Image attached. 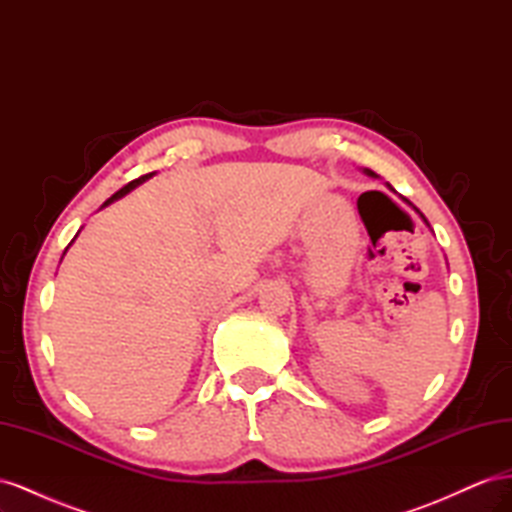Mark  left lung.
Returning a JSON list of instances; mask_svg holds the SVG:
<instances>
[{
	"label": "left lung",
	"instance_id": "1",
	"mask_svg": "<svg viewBox=\"0 0 512 512\" xmlns=\"http://www.w3.org/2000/svg\"><path fill=\"white\" fill-rule=\"evenodd\" d=\"M365 173H367V175H374V173H371V170H365Z\"/></svg>",
	"mask_w": 512,
	"mask_h": 512
}]
</instances>
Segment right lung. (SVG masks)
<instances>
[{
	"label": "right lung",
	"mask_w": 512,
	"mask_h": 512,
	"mask_svg": "<svg viewBox=\"0 0 512 512\" xmlns=\"http://www.w3.org/2000/svg\"><path fill=\"white\" fill-rule=\"evenodd\" d=\"M151 175H153V173H149V175H143V177H138V179H134V181H130V183H128V185H123V188H121V190H119V192H115V194H113V196H111V198H108V200H106V203H104V207H106V205H108V203H113V200H117V198H121V196H123V194H128V192H130V190H132V188H136V185H138V183H143V181H145V179H149V177H151Z\"/></svg>",
	"instance_id": "obj_1"
}]
</instances>
